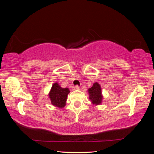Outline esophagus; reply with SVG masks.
<instances>
[{"label":"esophagus","instance_id":"esophagus-1","mask_svg":"<svg viewBox=\"0 0 154 154\" xmlns=\"http://www.w3.org/2000/svg\"><path fill=\"white\" fill-rule=\"evenodd\" d=\"M72 90H78V89H79V86H78V85L73 86V87H72Z\"/></svg>","mask_w":154,"mask_h":154}]
</instances>
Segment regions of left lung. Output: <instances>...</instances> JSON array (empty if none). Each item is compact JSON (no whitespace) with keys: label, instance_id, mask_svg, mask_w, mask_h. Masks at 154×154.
Instances as JSON below:
<instances>
[{"label":"left lung","instance_id":"obj_1","mask_svg":"<svg viewBox=\"0 0 154 154\" xmlns=\"http://www.w3.org/2000/svg\"><path fill=\"white\" fill-rule=\"evenodd\" d=\"M89 99L92 104L100 105L101 103L103 96L101 95V87L98 83H94L92 87L88 88Z\"/></svg>","mask_w":154,"mask_h":154}]
</instances>
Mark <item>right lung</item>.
I'll use <instances>...</instances> for the list:
<instances>
[{"mask_svg": "<svg viewBox=\"0 0 154 154\" xmlns=\"http://www.w3.org/2000/svg\"><path fill=\"white\" fill-rule=\"evenodd\" d=\"M69 92L68 88H62L58 83H54L49 94L51 103L59 108H63L66 105L67 97Z\"/></svg>", "mask_w": 154, "mask_h": 154, "instance_id": "obj_1", "label": "right lung"}]
</instances>
